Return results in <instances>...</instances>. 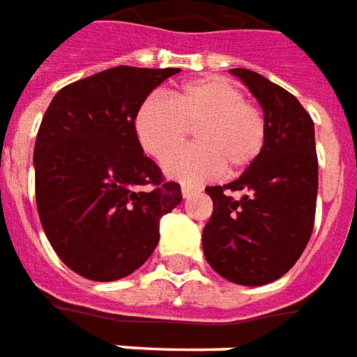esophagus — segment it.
<instances>
[{"instance_id":"esophagus-1","label":"esophagus","mask_w":357,"mask_h":357,"mask_svg":"<svg viewBox=\"0 0 357 357\" xmlns=\"http://www.w3.org/2000/svg\"><path fill=\"white\" fill-rule=\"evenodd\" d=\"M181 192H183V198H190L196 190H194L192 186H188V184H183V186H181Z\"/></svg>"}]
</instances>
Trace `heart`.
<instances>
[{"instance_id":"1","label":"heart","mask_w":357,"mask_h":357,"mask_svg":"<svg viewBox=\"0 0 357 357\" xmlns=\"http://www.w3.org/2000/svg\"><path fill=\"white\" fill-rule=\"evenodd\" d=\"M197 128L196 146L170 155ZM265 115L223 77L194 80L171 93L148 96L136 113V134L151 158L165 159L169 176L204 183L217 174H236L254 163L265 146Z\"/></svg>"}]
</instances>
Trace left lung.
Segmentation results:
<instances>
[{
    "instance_id": "8db88e82",
    "label": "left lung",
    "mask_w": 357,
    "mask_h": 357,
    "mask_svg": "<svg viewBox=\"0 0 357 357\" xmlns=\"http://www.w3.org/2000/svg\"><path fill=\"white\" fill-rule=\"evenodd\" d=\"M264 107L265 146L242 176L207 186L213 213L204 227L207 264L244 287L280 279L310 242L317 204L315 128L284 88L248 69H231Z\"/></svg>"
}]
</instances>
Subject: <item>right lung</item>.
<instances>
[{"label": "right lung", "instance_id": "obj_1", "mask_svg": "<svg viewBox=\"0 0 357 357\" xmlns=\"http://www.w3.org/2000/svg\"><path fill=\"white\" fill-rule=\"evenodd\" d=\"M181 69L119 65L65 86L50 103L34 146L36 206L63 264L100 282L123 279L153 254L161 217L181 204L144 153L140 103Z\"/></svg>", "mask_w": 357, "mask_h": 357}]
</instances>
